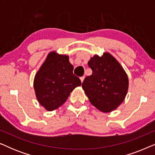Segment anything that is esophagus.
<instances>
[{
  "label": "esophagus",
  "instance_id": "obj_1",
  "mask_svg": "<svg viewBox=\"0 0 155 155\" xmlns=\"http://www.w3.org/2000/svg\"><path fill=\"white\" fill-rule=\"evenodd\" d=\"M84 79V76H82V77H80V80H81V82H83Z\"/></svg>",
  "mask_w": 155,
  "mask_h": 155
}]
</instances>
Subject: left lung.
I'll return each mask as SVG.
<instances>
[{
	"label": "left lung",
	"instance_id": "left-lung-1",
	"mask_svg": "<svg viewBox=\"0 0 155 155\" xmlns=\"http://www.w3.org/2000/svg\"><path fill=\"white\" fill-rule=\"evenodd\" d=\"M92 74L87 76L82 87L91 104L102 112L115 110L126 96L128 78L120 63L109 53L95 55L89 61Z\"/></svg>",
	"mask_w": 155,
	"mask_h": 155
}]
</instances>
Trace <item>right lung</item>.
I'll return each mask as SVG.
<instances>
[{"instance_id":"obj_1","label":"right lung","mask_w":155,"mask_h":155,"mask_svg":"<svg viewBox=\"0 0 155 155\" xmlns=\"http://www.w3.org/2000/svg\"><path fill=\"white\" fill-rule=\"evenodd\" d=\"M73 71L68 56L51 52L36 74L34 80L36 96L47 111L61 107L72 91L81 85V80Z\"/></svg>"}]
</instances>
